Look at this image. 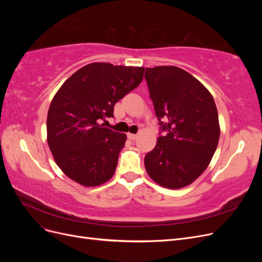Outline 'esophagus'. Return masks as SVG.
Segmentation results:
<instances>
[{
	"mask_svg": "<svg viewBox=\"0 0 262 262\" xmlns=\"http://www.w3.org/2000/svg\"><path fill=\"white\" fill-rule=\"evenodd\" d=\"M138 137V134H134V133H128V138L130 140H136Z\"/></svg>",
	"mask_w": 262,
	"mask_h": 262,
	"instance_id": "34e87169",
	"label": "esophagus"
}]
</instances>
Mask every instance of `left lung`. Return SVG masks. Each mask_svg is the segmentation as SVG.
Segmentation results:
<instances>
[{
  "label": "left lung",
  "mask_w": 262,
  "mask_h": 262,
  "mask_svg": "<svg viewBox=\"0 0 262 262\" xmlns=\"http://www.w3.org/2000/svg\"><path fill=\"white\" fill-rule=\"evenodd\" d=\"M145 80L156 117L167 131L145 155L146 171L164 188L187 187L207 169L217 147L216 105L207 87L180 68H146Z\"/></svg>",
  "instance_id": "obj_1"
}]
</instances>
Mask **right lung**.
Returning <instances> with one entry per match:
<instances>
[{
  "label": "right lung",
  "mask_w": 262,
  "mask_h": 262,
  "mask_svg": "<svg viewBox=\"0 0 262 262\" xmlns=\"http://www.w3.org/2000/svg\"><path fill=\"white\" fill-rule=\"evenodd\" d=\"M144 68L90 63L62 84L47 116V141L54 162L84 187H97L114 176L126 136L101 120L143 80Z\"/></svg>",
  "instance_id": "right-lung-1"
}]
</instances>
